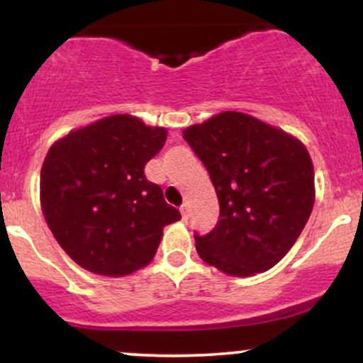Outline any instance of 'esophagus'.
<instances>
[{"label":"esophagus","mask_w":363,"mask_h":363,"mask_svg":"<svg viewBox=\"0 0 363 363\" xmlns=\"http://www.w3.org/2000/svg\"><path fill=\"white\" fill-rule=\"evenodd\" d=\"M179 210H181L182 220H187V218H189V206H187L186 203H184V205H182L181 208H179Z\"/></svg>","instance_id":"obj_1"}]
</instances>
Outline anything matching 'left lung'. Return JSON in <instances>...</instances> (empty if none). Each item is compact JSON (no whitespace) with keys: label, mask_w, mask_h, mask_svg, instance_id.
<instances>
[{"label":"left lung","mask_w":363,"mask_h":363,"mask_svg":"<svg viewBox=\"0 0 363 363\" xmlns=\"http://www.w3.org/2000/svg\"><path fill=\"white\" fill-rule=\"evenodd\" d=\"M220 203L196 251L232 277L268 272L290 251L314 206V165L301 140L244 112L225 111L182 131Z\"/></svg>","instance_id":"1"}]
</instances>
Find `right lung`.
Returning a JSON list of instances; mask_svg holds the SVG:
<instances>
[{
  "instance_id": "add662e5",
  "label": "right lung",
  "mask_w": 363,
  "mask_h": 363,
  "mask_svg": "<svg viewBox=\"0 0 363 363\" xmlns=\"http://www.w3.org/2000/svg\"><path fill=\"white\" fill-rule=\"evenodd\" d=\"M167 129L116 114L74 129L49 148L40 206L52 235L82 268L124 277L155 256L165 225L181 220L145 165Z\"/></svg>"
}]
</instances>
